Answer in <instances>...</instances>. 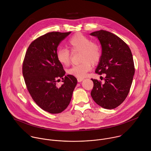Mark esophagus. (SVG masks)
<instances>
[{
	"instance_id": "esophagus-1",
	"label": "esophagus",
	"mask_w": 151,
	"mask_h": 151,
	"mask_svg": "<svg viewBox=\"0 0 151 151\" xmlns=\"http://www.w3.org/2000/svg\"><path fill=\"white\" fill-rule=\"evenodd\" d=\"M77 80H78V81L79 82H80L82 81L83 80V78H78Z\"/></svg>"
}]
</instances>
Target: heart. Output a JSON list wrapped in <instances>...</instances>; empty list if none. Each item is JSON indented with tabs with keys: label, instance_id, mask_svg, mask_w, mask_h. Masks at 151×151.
I'll return each instance as SVG.
<instances>
[{
	"label": "heart",
	"instance_id": "1",
	"mask_svg": "<svg viewBox=\"0 0 151 151\" xmlns=\"http://www.w3.org/2000/svg\"><path fill=\"white\" fill-rule=\"evenodd\" d=\"M68 46L72 53L80 51L79 61L81 63L72 66L68 70V73L78 78H83L96 65L101 57V50L96 42L81 33L75 34L68 41ZM57 59L64 66H69L70 63L71 54L66 48H60L57 50Z\"/></svg>",
	"mask_w": 151,
	"mask_h": 151
}]
</instances>
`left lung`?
<instances>
[{"label":"left lung","mask_w":151,"mask_h":151,"mask_svg":"<svg viewBox=\"0 0 151 151\" xmlns=\"http://www.w3.org/2000/svg\"><path fill=\"white\" fill-rule=\"evenodd\" d=\"M90 35L99 39L102 48L96 73L106 74L104 83L91 79V96L103 108L115 109L125 100L131 88L135 72L132 53L124 40L109 32L100 30Z\"/></svg>","instance_id":"1"}]
</instances>
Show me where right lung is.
<instances>
[{
	"mask_svg": "<svg viewBox=\"0 0 151 151\" xmlns=\"http://www.w3.org/2000/svg\"><path fill=\"white\" fill-rule=\"evenodd\" d=\"M71 32H52L34 40L26 52L23 75L27 89L34 101L44 111L59 114L65 110L77 83L76 78L65 71L57 59V48ZM61 78L63 84H56Z\"/></svg>",
	"mask_w": 151,
	"mask_h": 151,
	"instance_id": "1",
	"label": "right lung"
}]
</instances>
